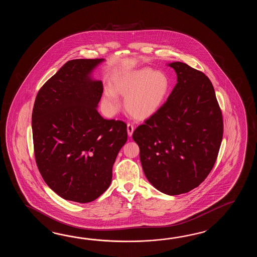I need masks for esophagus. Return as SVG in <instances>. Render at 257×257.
<instances>
[{
    "instance_id": "1",
    "label": "esophagus",
    "mask_w": 257,
    "mask_h": 257,
    "mask_svg": "<svg viewBox=\"0 0 257 257\" xmlns=\"http://www.w3.org/2000/svg\"><path fill=\"white\" fill-rule=\"evenodd\" d=\"M126 131H127V135L130 137L132 136L133 131H134V126L131 124V123H128L127 126H126Z\"/></svg>"
}]
</instances>
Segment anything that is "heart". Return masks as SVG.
<instances>
[{
	"label": "heart",
	"instance_id": "obj_1",
	"mask_svg": "<svg viewBox=\"0 0 257 257\" xmlns=\"http://www.w3.org/2000/svg\"><path fill=\"white\" fill-rule=\"evenodd\" d=\"M171 83L163 71L144 68L115 78L114 90H104L103 104L108 112L119 108L120 102L116 93L126 96V110L137 119L151 117L164 104L169 93Z\"/></svg>",
	"mask_w": 257,
	"mask_h": 257
}]
</instances>
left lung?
<instances>
[{
    "mask_svg": "<svg viewBox=\"0 0 257 257\" xmlns=\"http://www.w3.org/2000/svg\"><path fill=\"white\" fill-rule=\"evenodd\" d=\"M177 83L162 107L132 138L149 182L170 196L199 186L213 168L223 118L210 80L183 62L170 63Z\"/></svg>",
    "mask_w": 257,
    "mask_h": 257,
    "instance_id": "8db88e82",
    "label": "left lung"
}]
</instances>
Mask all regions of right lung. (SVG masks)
<instances>
[{"mask_svg": "<svg viewBox=\"0 0 257 257\" xmlns=\"http://www.w3.org/2000/svg\"><path fill=\"white\" fill-rule=\"evenodd\" d=\"M72 60L44 83L32 113L34 153L46 184L66 200H95L111 184L117 153L127 140L124 121L96 109L103 83L90 74L103 61Z\"/></svg>", "mask_w": 257, "mask_h": 257, "instance_id": "add662e5", "label": "right lung"}]
</instances>
